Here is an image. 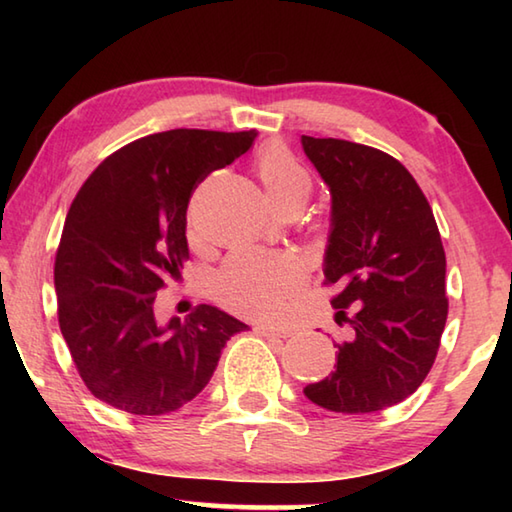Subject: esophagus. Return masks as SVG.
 Masks as SVG:
<instances>
[{
  "mask_svg": "<svg viewBox=\"0 0 512 512\" xmlns=\"http://www.w3.org/2000/svg\"><path fill=\"white\" fill-rule=\"evenodd\" d=\"M259 336H268V339H286V336L290 334V332H286V330H279V328H275V325H270V323H255V328H253Z\"/></svg>",
  "mask_w": 512,
  "mask_h": 512,
  "instance_id": "1",
  "label": "esophagus"
}]
</instances>
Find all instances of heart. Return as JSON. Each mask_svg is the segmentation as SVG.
Instances as JSON below:
<instances>
[{
	"label": "heart",
	"mask_w": 512,
	"mask_h": 512,
	"mask_svg": "<svg viewBox=\"0 0 512 512\" xmlns=\"http://www.w3.org/2000/svg\"><path fill=\"white\" fill-rule=\"evenodd\" d=\"M255 171L277 209L306 204L312 193L308 169L284 145L259 151ZM303 266L295 255L268 250H237L215 277V297L226 308L253 317H277L299 286Z\"/></svg>",
	"instance_id": "1"
}]
</instances>
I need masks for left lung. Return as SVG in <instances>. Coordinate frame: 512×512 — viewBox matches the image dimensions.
<instances>
[{
    "instance_id": "obj_1",
    "label": "left lung",
    "mask_w": 512,
    "mask_h": 512,
    "mask_svg": "<svg viewBox=\"0 0 512 512\" xmlns=\"http://www.w3.org/2000/svg\"><path fill=\"white\" fill-rule=\"evenodd\" d=\"M301 147L330 189L323 275L341 290L334 321L347 323L336 369L303 394L336 413L387 409L427 378L447 323L436 217L411 173L383 151L312 136Z\"/></svg>"
}]
</instances>
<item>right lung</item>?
<instances>
[{
    "mask_svg": "<svg viewBox=\"0 0 512 512\" xmlns=\"http://www.w3.org/2000/svg\"><path fill=\"white\" fill-rule=\"evenodd\" d=\"M250 132L169 129L125 145L85 180L54 262L59 328L85 387L121 411L160 416L209 385L222 347L248 325L215 306L160 323L156 292L189 257L187 206Z\"/></svg>",
    "mask_w": 512,
    "mask_h": 512,
    "instance_id": "1",
    "label": "right lung"
}]
</instances>
